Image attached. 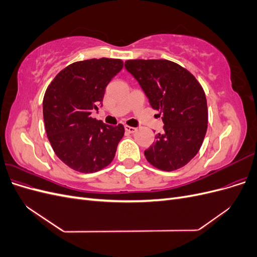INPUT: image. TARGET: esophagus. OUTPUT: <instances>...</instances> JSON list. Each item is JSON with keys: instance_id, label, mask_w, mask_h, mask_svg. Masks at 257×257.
Wrapping results in <instances>:
<instances>
[{"instance_id": "1", "label": "esophagus", "mask_w": 257, "mask_h": 257, "mask_svg": "<svg viewBox=\"0 0 257 257\" xmlns=\"http://www.w3.org/2000/svg\"><path fill=\"white\" fill-rule=\"evenodd\" d=\"M124 128H125V131H126V132H128V133H131V134L135 133V132L137 131V128H136V127L128 126V125H125V126H124Z\"/></svg>"}]
</instances>
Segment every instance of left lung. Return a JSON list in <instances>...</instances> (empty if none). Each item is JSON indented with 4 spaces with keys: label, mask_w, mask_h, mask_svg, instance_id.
<instances>
[{
    "label": "left lung",
    "mask_w": 257,
    "mask_h": 257,
    "mask_svg": "<svg viewBox=\"0 0 257 257\" xmlns=\"http://www.w3.org/2000/svg\"><path fill=\"white\" fill-rule=\"evenodd\" d=\"M124 66L164 123V132L145 151L147 161L164 172L183 167L199 151L208 127L203 87L188 69L168 60H127Z\"/></svg>",
    "instance_id": "obj_1"
}]
</instances>
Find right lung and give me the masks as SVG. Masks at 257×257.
Returning a JSON list of instances; mask_svg holds the SVG:
<instances>
[{
	"label": "right lung",
	"mask_w": 257,
	"mask_h": 257,
	"mask_svg": "<svg viewBox=\"0 0 257 257\" xmlns=\"http://www.w3.org/2000/svg\"><path fill=\"white\" fill-rule=\"evenodd\" d=\"M123 67L120 59H91L69 64L54 77L43 100L47 137L57 157L76 172L90 174L112 162L124 126L91 116L105 89Z\"/></svg>",
	"instance_id": "right-lung-1"
}]
</instances>
